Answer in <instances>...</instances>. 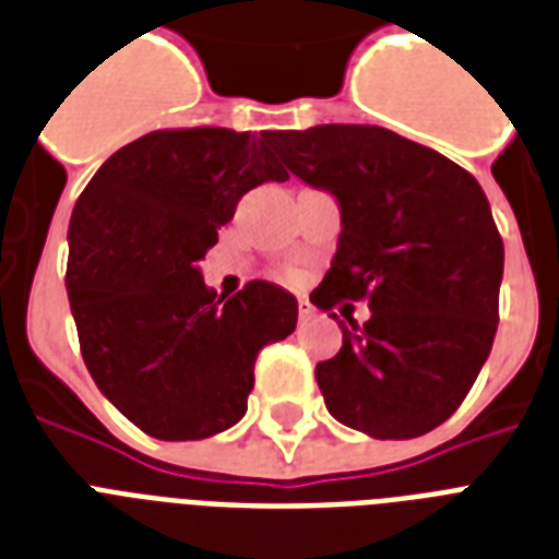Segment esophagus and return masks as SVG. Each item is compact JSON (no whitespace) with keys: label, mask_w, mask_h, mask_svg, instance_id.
Returning a JSON list of instances; mask_svg holds the SVG:
<instances>
[{"label":"esophagus","mask_w":559,"mask_h":559,"mask_svg":"<svg viewBox=\"0 0 559 559\" xmlns=\"http://www.w3.org/2000/svg\"><path fill=\"white\" fill-rule=\"evenodd\" d=\"M298 319H301V322H313L316 319V307L310 305V301H305V298L298 301Z\"/></svg>","instance_id":"1"}]
</instances>
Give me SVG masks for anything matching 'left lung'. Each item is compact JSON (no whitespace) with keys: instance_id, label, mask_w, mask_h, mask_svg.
<instances>
[{"instance_id":"1","label":"left lung","mask_w":559,"mask_h":559,"mask_svg":"<svg viewBox=\"0 0 559 559\" xmlns=\"http://www.w3.org/2000/svg\"><path fill=\"white\" fill-rule=\"evenodd\" d=\"M275 153L340 202L342 235L316 307H371L316 366L328 412L371 438L432 432L473 389L499 324L504 246L473 174L368 124L275 133ZM345 310V307H342Z\"/></svg>"}]
</instances>
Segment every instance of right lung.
Returning a JSON list of instances; mask_svg holds the SVG:
<instances>
[{"instance_id": "1", "label": "right lung", "mask_w": 559, "mask_h": 559, "mask_svg": "<svg viewBox=\"0 0 559 559\" xmlns=\"http://www.w3.org/2000/svg\"><path fill=\"white\" fill-rule=\"evenodd\" d=\"M272 139L156 130L112 153L72 211L66 289L83 362L104 397L159 441L235 426L258 350L296 331L287 289L249 281L223 301L197 266L246 191L287 179Z\"/></svg>"}]
</instances>
